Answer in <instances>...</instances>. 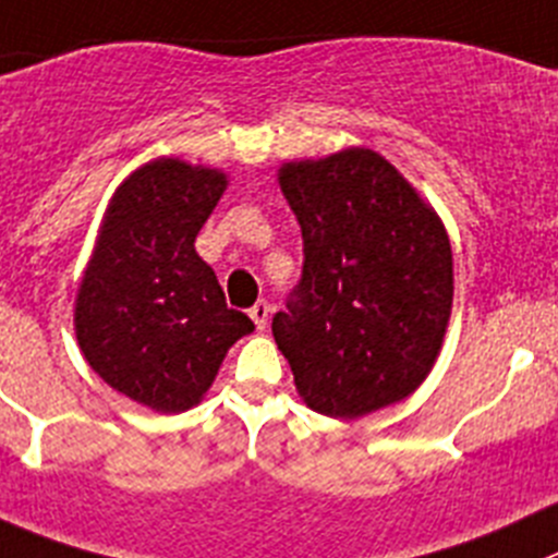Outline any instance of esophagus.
<instances>
[{
    "instance_id": "1",
    "label": "esophagus",
    "mask_w": 558,
    "mask_h": 558,
    "mask_svg": "<svg viewBox=\"0 0 558 558\" xmlns=\"http://www.w3.org/2000/svg\"><path fill=\"white\" fill-rule=\"evenodd\" d=\"M268 315H270V306H268V301H257V304H254L252 310H248V317H252V320H254V326H257L259 331H263V328L268 326Z\"/></svg>"
}]
</instances>
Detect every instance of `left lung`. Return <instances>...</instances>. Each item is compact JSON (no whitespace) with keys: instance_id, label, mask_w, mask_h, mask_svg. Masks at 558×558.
I'll return each mask as SVG.
<instances>
[{"instance_id":"8db88e82","label":"left lung","mask_w":558,"mask_h":558,"mask_svg":"<svg viewBox=\"0 0 558 558\" xmlns=\"http://www.w3.org/2000/svg\"><path fill=\"white\" fill-rule=\"evenodd\" d=\"M279 185L304 238V270L274 339L306 405L359 418L405 400L441 353L452 246L441 219L375 150L290 161Z\"/></svg>"}]
</instances>
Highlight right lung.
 <instances>
[{"instance_id":"add662e5","label":"right lung","mask_w":558,"mask_h":558,"mask_svg":"<svg viewBox=\"0 0 558 558\" xmlns=\"http://www.w3.org/2000/svg\"><path fill=\"white\" fill-rule=\"evenodd\" d=\"M225 189V172L180 158L140 167L111 196L78 284L73 323L84 359L153 411L194 408L227 350L254 331L194 248Z\"/></svg>"}]
</instances>
